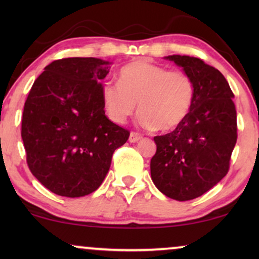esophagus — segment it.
Listing matches in <instances>:
<instances>
[{
  "label": "esophagus",
  "mask_w": 259,
  "mask_h": 259,
  "mask_svg": "<svg viewBox=\"0 0 259 259\" xmlns=\"http://www.w3.org/2000/svg\"><path fill=\"white\" fill-rule=\"evenodd\" d=\"M141 138H143V136H141V134L138 133V132H131V134H130V141H131V143H136V141L140 140Z\"/></svg>",
  "instance_id": "34e87169"
}]
</instances>
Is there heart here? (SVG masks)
Listing matches in <instances>:
<instances>
[{
  "instance_id": "obj_1",
  "label": "heart",
  "mask_w": 259,
  "mask_h": 259,
  "mask_svg": "<svg viewBox=\"0 0 259 259\" xmlns=\"http://www.w3.org/2000/svg\"><path fill=\"white\" fill-rule=\"evenodd\" d=\"M194 82L183 70H169L147 60L122 66L118 83L105 82L101 99L109 119L123 123L139 106L144 127L168 131L180 125L194 100Z\"/></svg>"
}]
</instances>
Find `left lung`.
Wrapping results in <instances>:
<instances>
[{"label": "left lung", "instance_id": "left-lung-1", "mask_svg": "<svg viewBox=\"0 0 259 259\" xmlns=\"http://www.w3.org/2000/svg\"><path fill=\"white\" fill-rule=\"evenodd\" d=\"M194 82V100L171 133L154 137L151 177L157 189L185 201L203 196L228 175L237 141V112L224 75L198 58L169 55Z\"/></svg>", "mask_w": 259, "mask_h": 259}]
</instances>
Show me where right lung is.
I'll use <instances>...</instances> for the list:
<instances>
[{"label":"right lung","instance_id":"right-lung-1","mask_svg":"<svg viewBox=\"0 0 259 259\" xmlns=\"http://www.w3.org/2000/svg\"><path fill=\"white\" fill-rule=\"evenodd\" d=\"M109 61L55 60L24 102L21 137L33 176L53 193L83 197L104 182L112 155L130 131L105 115L101 80Z\"/></svg>","mask_w":259,"mask_h":259}]
</instances>
